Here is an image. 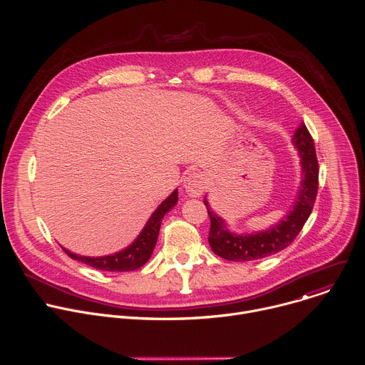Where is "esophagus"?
Returning <instances> with one entry per match:
<instances>
[{
  "instance_id": "obj_1",
  "label": "esophagus",
  "mask_w": 365,
  "mask_h": 365,
  "mask_svg": "<svg viewBox=\"0 0 365 365\" xmlns=\"http://www.w3.org/2000/svg\"><path fill=\"white\" fill-rule=\"evenodd\" d=\"M183 187L186 193L192 197H197L203 193L206 189V178L202 173H192L185 178L183 180Z\"/></svg>"
}]
</instances>
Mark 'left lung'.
Here are the masks:
<instances>
[{
  "instance_id": "8db88e82",
  "label": "left lung",
  "mask_w": 365,
  "mask_h": 365,
  "mask_svg": "<svg viewBox=\"0 0 365 365\" xmlns=\"http://www.w3.org/2000/svg\"><path fill=\"white\" fill-rule=\"evenodd\" d=\"M292 141L300 158L302 182L292 211H289L287 215L272 228L254 234L231 232L225 225V221L211 210L206 197L203 199L207 215L211 220L207 241H210V245L217 255L230 259V262H251V259L264 258L290 245L303 228L312 210H314L317 199L319 166L314 140H312L304 123H300L292 137Z\"/></svg>"
}]
</instances>
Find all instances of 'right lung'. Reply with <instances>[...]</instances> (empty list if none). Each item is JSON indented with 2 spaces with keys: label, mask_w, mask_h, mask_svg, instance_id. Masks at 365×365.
<instances>
[{
  "label": "right lung",
  "mask_w": 365,
  "mask_h": 365,
  "mask_svg": "<svg viewBox=\"0 0 365 365\" xmlns=\"http://www.w3.org/2000/svg\"><path fill=\"white\" fill-rule=\"evenodd\" d=\"M178 203V189L172 192L155 210L148 221L145 222L144 228L138 234V237L124 250L110 254V255H102V257H85L79 255L75 252L68 251L66 248L65 252L73 258L78 259L81 263H85L93 269L103 270V272H133L144 266L148 258L153 254V250L155 247V242H158L159 231L162 221L165 215L173 210V206Z\"/></svg>",
  "instance_id": "1"
}]
</instances>
